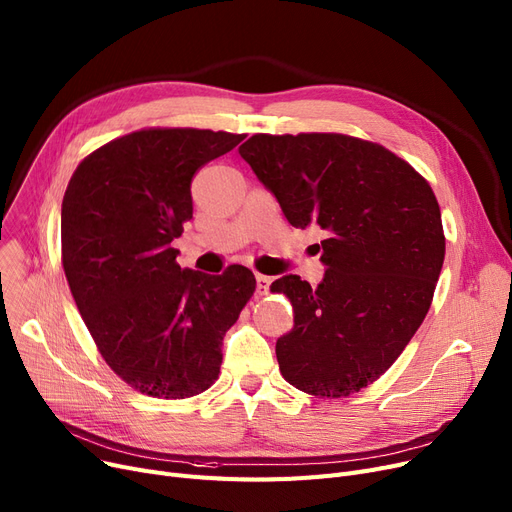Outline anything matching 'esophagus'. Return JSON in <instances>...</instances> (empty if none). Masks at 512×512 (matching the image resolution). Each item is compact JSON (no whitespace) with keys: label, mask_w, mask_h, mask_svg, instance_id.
<instances>
[{"label":"esophagus","mask_w":512,"mask_h":512,"mask_svg":"<svg viewBox=\"0 0 512 512\" xmlns=\"http://www.w3.org/2000/svg\"><path fill=\"white\" fill-rule=\"evenodd\" d=\"M255 280H257V294H259V297H263V294L270 292V286H272V278L270 276L257 274Z\"/></svg>","instance_id":"1"}]
</instances>
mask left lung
<instances>
[{"label": "left lung", "mask_w": 512, "mask_h": 512, "mask_svg": "<svg viewBox=\"0 0 512 512\" xmlns=\"http://www.w3.org/2000/svg\"><path fill=\"white\" fill-rule=\"evenodd\" d=\"M238 153L294 228L326 232L317 288L292 274L272 284L294 311L276 342L284 380L319 398L367 388L434 299L446 240L432 186L386 147L336 132L253 134Z\"/></svg>", "instance_id": "8db88e82"}]
</instances>
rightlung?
<instances>
[{
  "label": "right lung",
  "instance_id": "1",
  "mask_svg": "<svg viewBox=\"0 0 512 512\" xmlns=\"http://www.w3.org/2000/svg\"><path fill=\"white\" fill-rule=\"evenodd\" d=\"M245 134L147 128L80 161L62 201V265L101 357L134 390L188 398L218 380L222 340L255 276L182 270L172 240L193 218L191 182Z\"/></svg>",
  "mask_w": 512,
  "mask_h": 512
}]
</instances>
